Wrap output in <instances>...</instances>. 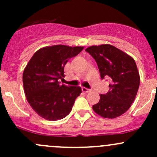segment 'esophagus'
<instances>
[{"label": "esophagus", "mask_w": 157, "mask_h": 157, "mask_svg": "<svg viewBox=\"0 0 157 157\" xmlns=\"http://www.w3.org/2000/svg\"><path fill=\"white\" fill-rule=\"evenodd\" d=\"M82 91L84 92V93H88V92L90 91V90H89V89L86 87H82Z\"/></svg>", "instance_id": "obj_1"}]
</instances>
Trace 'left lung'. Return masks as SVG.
I'll return each instance as SVG.
<instances>
[{"label": "left lung", "mask_w": 157, "mask_h": 157, "mask_svg": "<svg viewBox=\"0 0 157 157\" xmlns=\"http://www.w3.org/2000/svg\"><path fill=\"white\" fill-rule=\"evenodd\" d=\"M96 60L101 78H110L109 90L100 94L99 102L93 105L96 114L115 118L126 112L135 99L140 86V74L134 58L109 44L92 45L86 49Z\"/></svg>", "instance_id": "8db88e82"}]
</instances>
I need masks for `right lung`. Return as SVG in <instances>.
Here are the masks:
<instances>
[{
  "mask_svg": "<svg viewBox=\"0 0 157 157\" xmlns=\"http://www.w3.org/2000/svg\"><path fill=\"white\" fill-rule=\"evenodd\" d=\"M83 49L52 45L39 49L30 58L23 73V89L30 106L40 117L57 121L71 112L81 87L60 85L58 79L65 77L64 67L70 58Z\"/></svg>",
  "mask_w": 157,
  "mask_h": 157,
  "instance_id": "add662e5",
  "label": "right lung"
}]
</instances>
